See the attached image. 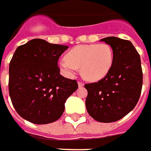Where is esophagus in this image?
<instances>
[{
  "mask_svg": "<svg viewBox=\"0 0 151 151\" xmlns=\"http://www.w3.org/2000/svg\"><path fill=\"white\" fill-rule=\"evenodd\" d=\"M84 85V83H83V82H81V81H78V86H79V87H80V88L83 87Z\"/></svg>",
  "mask_w": 151,
  "mask_h": 151,
  "instance_id": "34e87169",
  "label": "esophagus"
}]
</instances>
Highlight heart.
Here are the masks:
<instances>
[{"mask_svg": "<svg viewBox=\"0 0 151 151\" xmlns=\"http://www.w3.org/2000/svg\"><path fill=\"white\" fill-rule=\"evenodd\" d=\"M114 52L106 43L81 45L74 47L58 62L64 73L72 76L81 68L83 77L89 81H100L111 69Z\"/></svg>", "mask_w": 151, "mask_h": 151, "instance_id": "obj_1", "label": "heart"}]
</instances>
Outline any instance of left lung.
<instances>
[{
	"label": "left lung",
	"mask_w": 151,
	"mask_h": 151,
	"mask_svg": "<svg viewBox=\"0 0 151 151\" xmlns=\"http://www.w3.org/2000/svg\"><path fill=\"white\" fill-rule=\"evenodd\" d=\"M111 46L114 62L101 81L86 84L88 113L101 123L117 121L133 110L141 95L142 70L135 47L127 40L109 36L101 40Z\"/></svg>",
	"instance_id": "8db88e82"
}]
</instances>
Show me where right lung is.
<instances>
[{"label": "right lung", "mask_w": 151, "mask_h": 151, "mask_svg": "<svg viewBox=\"0 0 151 151\" xmlns=\"http://www.w3.org/2000/svg\"><path fill=\"white\" fill-rule=\"evenodd\" d=\"M68 46L33 39L17 48L9 63V93L22 118L46 124L60 118L67 98L78 88L76 80L60 75L58 61Z\"/></svg>", "instance_id": "right-lung-1"}]
</instances>
